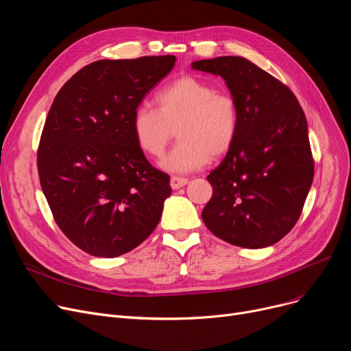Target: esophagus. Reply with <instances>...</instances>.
I'll list each match as a JSON object with an SVG mask.
<instances>
[{
  "label": "esophagus",
  "instance_id": "1",
  "mask_svg": "<svg viewBox=\"0 0 351 351\" xmlns=\"http://www.w3.org/2000/svg\"><path fill=\"white\" fill-rule=\"evenodd\" d=\"M189 179L188 178H179V176H172L171 178V188L172 189H179L188 185Z\"/></svg>",
  "mask_w": 351,
  "mask_h": 351
}]
</instances>
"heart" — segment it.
I'll use <instances>...</instances> for the list:
<instances>
[{
	"instance_id": "b5f03b06",
	"label": "heart",
	"mask_w": 351,
	"mask_h": 351,
	"mask_svg": "<svg viewBox=\"0 0 351 351\" xmlns=\"http://www.w3.org/2000/svg\"><path fill=\"white\" fill-rule=\"evenodd\" d=\"M155 109L138 106L131 118V129L139 149L160 158L169 145L173 129L179 142L160 166L171 173L200 169L210 158L230 151L241 125V109L236 98L193 75H183L154 97Z\"/></svg>"
}]
</instances>
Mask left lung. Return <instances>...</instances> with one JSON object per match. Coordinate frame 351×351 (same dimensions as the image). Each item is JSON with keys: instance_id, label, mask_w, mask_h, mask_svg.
I'll return each mask as SVG.
<instances>
[{"instance_id": "obj_1", "label": "left lung", "mask_w": 351, "mask_h": 351, "mask_svg": "<svg viewBox=\"0 0 351 351\" xmlns=\"http://www.w3.org/2000/svg\"><path fill=\"white\" fill-rule=\"evenodd\" d=\"M192 68L222 77L241 109L237 138L208 175L213 193L202 219L230 245H274L298 223L315 176L303 109L289 86L243 57Z\"/></svg>"}]
</instances>
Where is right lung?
Returning a JSON list of instances; mask_svg holds the SVG:
<instances>
[{
	"mask_svg": "<svg viewBox=\"0 0 351 351\" xmlns=\"http://www.w3.org/2000/svg\"><path fill=\"white\" fill-rule=\"evenodd\" d=\"M175 61H95L65 82L49 108L36 155L41 188L58 228L92 256L131 252L159 223L171 178L145 158L131 118Z\"/></svg>",
	"mask_w": 351,
	"mask_h": 351,
	"instance_id": "add662e5",
	"label": "right lung"
}]
</instances>
